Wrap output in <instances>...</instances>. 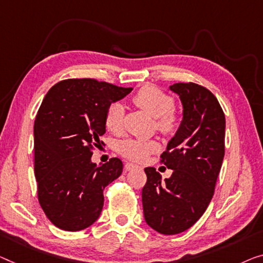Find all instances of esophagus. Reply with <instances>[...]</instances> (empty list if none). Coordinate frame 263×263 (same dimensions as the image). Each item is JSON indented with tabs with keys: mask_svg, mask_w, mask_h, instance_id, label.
<instances>
[{
	"mask_svg": "<svg viewBox=\"0 0 263 263\" xmlns=\"http://www.w3.org/2000/svg\"><path fill=\"white\" fill-rule=\"evenodd\" d=\"M135 169H140V166L136 165V164L130 163V162H127L126 164H125V170L130 171V170H135Z\"/></svg>",
	"mask_w": 263,
	"mask_h": 263,
	"instance_id": "34e87169",
	"label": "esophagus"
}]
</instances>
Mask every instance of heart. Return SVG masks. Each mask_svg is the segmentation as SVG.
Masks as SVG:
<instances>
[{
  "label": "heart",
  "mask_w": 263,
  "mask_h": 263,
  "mask_svg": "<svg viewBox=\"0 0 263 263\" xmlns=\"http://www.w3.org/2000/svg\"><path fill=\"white\" fill-rule=\"evenodd\" d=\"M132 101L147 115L156 118V126L160 132L172 133L177 128V116L172 111L174 99L158 87L146 85L136 92ZM124 106L120 103L109 105L106 112L105 124L108 131L118 135L123 131ZM158 150L156 142H145L138 139H126L119 144V152L126 158L136 162H143L148 154Z\"/></svg>",
  "instance_id": "1"
}]
</instances>
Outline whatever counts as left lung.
<instances>
[{
	"instance_id": "obj_1",
	"label": "left lung",
	"mask_w": 263,
	"mask_h": 263,
	"mask_svg": "<svg viewBox=\"0 0 263 263\" xmlns=\"http://www.w3.org/2000/svg\"><path fill=\"white\" fill-rule=\"evenodd\" d=\"M169 88L183 107L181 125L162 155L172 175L162 179L155 167H145L142 190L145 222L163 235L185 232L204 214L222 166L226 135L224 113L209 89L194 82Z\"/></svg>"
}]
</instances>
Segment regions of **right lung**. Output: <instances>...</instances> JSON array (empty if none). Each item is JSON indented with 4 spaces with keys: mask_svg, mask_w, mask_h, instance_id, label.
Returning <instances> with one entry per match:
<instances>
[{
    "mask_svg": "<svg viewBox=\"0 0 263 263\" xmlns=\"http://www.w3.org/2000/svg\"><path fill=\"white\" fill-rule=\"evenodd\" d=\"M132 91L93 79L58 82L34 123V171L42 210L54 226L79 232L99 218L105 186L119 177L123 162H92L93 147L106 133L109 105Z\"/></svg>",
    "mask_w": 263,
    "mask_h": 263,
    "instance_id": "1",
    "label": "right lung"
}]
</instances>
